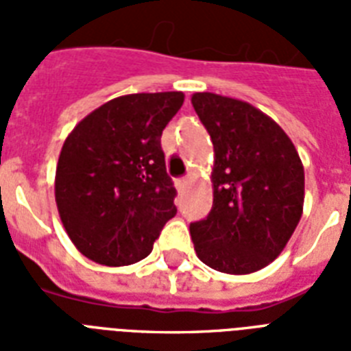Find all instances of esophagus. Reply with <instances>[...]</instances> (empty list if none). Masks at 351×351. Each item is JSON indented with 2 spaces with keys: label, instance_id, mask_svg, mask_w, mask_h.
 Instances as JSON below:
<instances>
[{
  "label": "esophagus",
  "instance_id": "1",
  "mask_svg": "<svg viewBox=\"0 0 351 351\" xmlns=\"http://www.w3.org/2000/svg\"><path fill=\"white\" fill-rule=\"evenodd\" d=\"M187 184H189V178H178V180H176V187H178L180 191H184V189H186Z\"/></svg>",
  "mask_w": 351,
  "mask_h": 351
}]
</instances>
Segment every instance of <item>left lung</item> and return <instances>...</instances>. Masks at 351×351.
<instances>
[{"instance_id": "8db88e82", "label": "left lung", "mask_w": 351, "mask_h": 351, "mask_svg": "<svg viewBox=\"0 0 351 351\" xmlns=\"http://www.w3.org/2000/svg\"><path fill=\"white\" fill-rule=\"evenodd\" d=\"M191 104L215 149L213 208L189 226L198 258L230 275L266 267L302 217L304 167L293 142L247 101L213 93Z\"/></svg>"}]
</instances>
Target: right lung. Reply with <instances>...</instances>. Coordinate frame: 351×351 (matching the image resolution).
I'll use <instances>...</instances> for the list:
<instances>
[{
    "mask_svg": "<svg viewBox=\"0 0 351 351\" xmlns=\"http://www.w3.org/2000/svg\"><path fill=\"white\" fill-rule=\"evenodd\" d=\"M182 104L178 90L120 96L67 136L54 195L63 228L82 255L104 266H129L153 251L176 215L160 138Z\"/></svg>",
    "mask_w": 351,
    "mask_h": 351,
    "instance_id": "obj_1",
    "label": "right lung"
}]
</instances>
